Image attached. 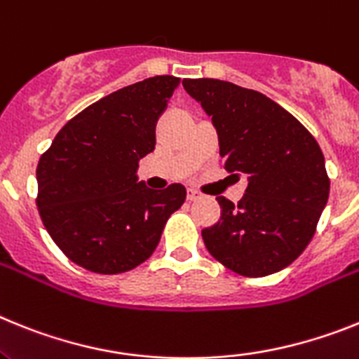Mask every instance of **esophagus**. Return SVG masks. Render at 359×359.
<instances>
[{
    "label": "esophagus",
    "instance_id": "esophagus-1",
    "mask_svg": "<svg viewBox=\"0 0 359 359\" xmlns=\"http://www.w3.org/2000/svg\"><path fill=\"white\" fill-rule=\"evenodd\" d=\"M198 197H201V195H198V191H197V189L188 188V201H189V202H191V201H197Z\"/></svg>",
    "mask_w": 359,
    "mask_h": 359
}]
</instances>
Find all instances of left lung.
<instances>
[{
  "label": "left lung",
  "instance_id": "left-lung-1",
  "mask_svg": "<svg viewBox=\"0 0 359 359\" xmlns=\"http://www.w3.org/2000/svg\"><path fill=\"white\" fill-rule=\"evenodd\" d=\"M211 117L226 170L245 175V195L218 197L222 217L202 229L211 255L242 276H267L307 248L329 198L322 149L278 102L220 79H186Z\"/></svg>",
  "mask_w": 359,
  "mask_h": 359
}]
</instances>
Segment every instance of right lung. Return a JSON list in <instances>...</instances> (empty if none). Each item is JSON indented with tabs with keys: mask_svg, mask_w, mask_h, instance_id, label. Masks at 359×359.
I'll return each mask as SVG.
<instances>
[{
	"mask_svg": "<svg viewBox=\"0 0 359 359\" xmlns=\"http://www.w3.org/2000/svg\"><path fill=\"white\" fill-rule=\"evenodd\" d=\"M179 83L173 76L149 77L99 99L68 121L39 158L37 210L77 266L99 274L141 266L186 201L182 184L151 189L137 177Z\"/></svg>",
	"mask_w": 359,
	"mask_h": 359,
	"instance_id": "right-lung-1",
	"label": "right lung"
}]
</instances>
